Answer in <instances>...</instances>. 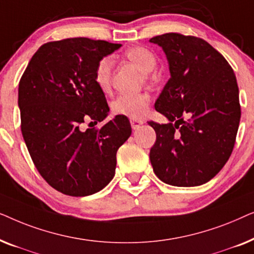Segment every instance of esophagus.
<instances>
[{
  "label": "esophagus",
  "instance_id": "1",
  "mask_svg": "<svg viewBox=\"0 0 254 254\" xmlns=\"http://www.w3.org/2000/svg\"><path fill=\"white\" fill-rule=\"evenodd\" d=\"M130 125H131V128H133V129H137L141 125H143V121L138 120V119H130Z\"/></svg>",
  "mask_w": 254,
  "mask_h": 254
}]
</instances>
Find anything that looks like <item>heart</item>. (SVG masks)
Returning a JSON list of instances; mask_svg holds the SVG:
<instances>
[{"label": "heart", "instance_id": "heart-1", "mask_svg": "<svg viewBox=\"0 0 254 254\" xmlns=\"http://www.w3.org/2000/svg\"><path fill=\"white\" fill-rule=\"evenodd\" d=\"M125 57L136 65L143 74H149L156 68L157 59L150 50L143 46L130 47ZM113 62L110 57L100 59L95 69V82L102 91H107L112 82ZM150 96L148 93H121L112 102V111L119 116L141 118L147 113Z\"/></svg>", "mask_w": 254, "mask_h": 254}]
</instances>
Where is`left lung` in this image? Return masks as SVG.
<instances>
[{
    "instance_id": "obj_1",
    "label": "left lung",
    "mask_w": 254,
    "mask_h": 254,
    "mask_svg": "<svg viewBox=\"0 0 254 254\" xmlns=\"http://www.w3.org/2000/svg\"><path fill=\"white\" fill-rule=\"evenodd\" d=\"M149 41L162 47L170 70L155 103L170 123H148L156 131L152 169L169 185H202L221 171L234 149L241 120L235 72L200 38L165 33Z\"/></svg>"
}]
</instances>
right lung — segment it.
<instances>
[{
  "mask_svg": "<svg viewBox=\"0 0 254 254\" xmlns=\"http://www.w3.org/2000/svg\"><path fill=\"white\" fill-rule=\"evenodd\" d=\"M123 46L70 38L41 46L20 78L22 134L41 177L59 192L91 195L113 179L117 151L131 134L129 120L116 116L100 129H79L86 119L105 120V95L95 82L100 59Z\"/></svg>",
  "mask_w": 254,
  "mask_h": 254,
  "instance_id": "right-lung-1",
  "label": "right lung"
}]
</instances>
